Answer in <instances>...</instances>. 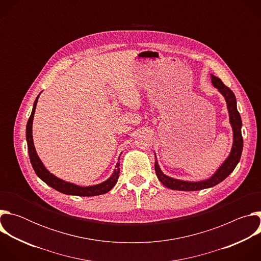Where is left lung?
<instances>
[{
    "instance_id": "8db88e82",
    "label": "left lung",
    "mask_w": 261,
    "mask_h": 261,
    "mask_svg": "<svg viewBox=\"0 0 261 261\" xmlns=\"http://www.w3.org/2000/svg\"><path fill=\"white\" fill-rule=\"evenodd\" d=\"M212 84L215 88L218 89V91L224 96L227 104V109L229 113V122L232 127L233 131V143L231 147V152L229 156L226 158L219 169L207 179L200 180V181H187V180H180L175 179L170 176L165 175L159 165L158 161L156 159L155 161V171L157 174V177L159 180L165 186V187L172 189V190H178V191H197L202 190L206 188L214 187V186L218 185L222 180H224L236 168L238 163L240 162L242 151H243V136H242V119L240 116V113L237 108V99L233 94V92L226 87L222 81L211 74Z\"/></svg>"
}]
</instances>
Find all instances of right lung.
I'll use <instances>...</instances> for the list:
<instances>
[{"mask_svg":"<svg viewBox=\"0 0 261 261\" xmlns=\"http://www.w3.org/2000/svg\"><path fill=\"white\" fill-rule=\"evenodd\" d=\"M40 95L37 96L34 105H33V110L32 114L29 118L28 124H27V130H25V137H27V142H28V152L31 160V164L36 172V174L38 175L44 182H46L48 186H50L51 188L56 189L57 191L67 194V195H77V196H96V195H101L105 194L108 191H110L115 187V185L118 181L119 175H120V163H117L116 169L114 170L111 176L106 179L105 181L90 186V187H82V186L74 185L69 181H65L53 173H50L43 165L41 160L39 159L38 155L36 153L35 146H34V141H33V135H32V125H33V119H34V114H35V109L37 105V101H38ZM120 159V158H119Z\"/></svg>","mask_w":261,"mask_h":261,"instance_id":"right-lung-1","label":"right lung"}]
</instances>
